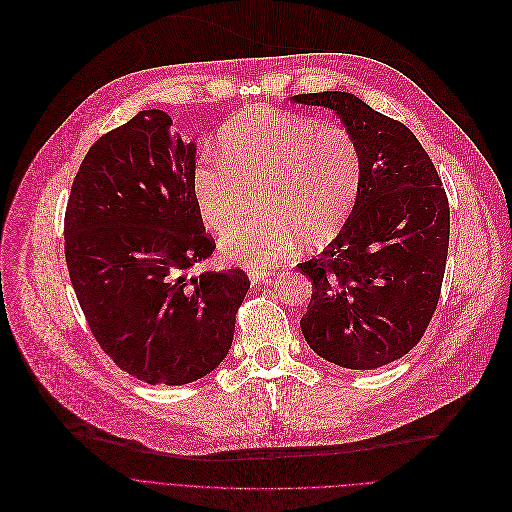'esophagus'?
I'll use <instances>...</instances> for the list:
<instances>
[{
	"label": "esophagus",
	"instance_id": "34e87169",
	"mask_svg": "<svg viewBox=\"0 0 512 512\" xmlns=\"http://www.w3.org/2000/svg\"><path fill=\"white\" fill-rule=\"evenodd\" d=\"M248 276H250V282H252V284H260V282H268V280H270V276H272V270L250 268V270H248Z\"/></svg>",
	"mask_w": 512,
	"mask_h": 512
}]
</instances>
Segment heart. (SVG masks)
Masks as SVG:
<instances>
[{
    "mask_svg": "<svg viewBox=\"0 0 512 512\" xmlns=\"http://www.w3.org/2000/svg\"><path fill=\"white\" fill-rule=\"evenodd\" d=\"M218 143L222 157H203L191 179L203 224L223 230L241 213L247 191L258 186L265 210L225 227L220 252L228 262L270 266L300 236L321 244L347 220L361 183V149L345 127L256 107L230 119Z\"/></svg>",
    "mask_w": 512,
    "mask_h": 512,
    "instance_id": "1",
    "label": "heart"
}]
</instances>
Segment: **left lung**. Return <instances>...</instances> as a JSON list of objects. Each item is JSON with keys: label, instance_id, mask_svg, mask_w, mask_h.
I'll return each mask as SVG.
<instances>
[{"label": "left lung", "instance_id": "left-lung-1", "mask_svg": "<svg viewBox=\"0 0 512 512\" xmlns=\"http://www.w3.org/2000/svg\"><path fill=\"white\" fill-rule=\"evenodd\" d=\"M290 100L335 111L361 149L347 222L321 254L298 264L313 282L302 335L339 367H383L418 345L438 306L450 242L446 191L416 135L355 94Z\"/></svg>", "mask_w": 512, "mask_h": 512}]
</instances>
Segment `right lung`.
<instances>
[{
	"mask_svg": "<svg viewBox=\"0 0 512 512\" xmlns=\"http://www.w3.org/2000/svg\"><path fill=\"white\" fill-rule=\"evenodd\" d=\"M163 111H141L102 135L74 177L64 252L88 327L129 375L183 385L228 355L250 288L240 268L187 270L212 256L195 208V143Z\"/></svg>",
	"mask_w": 512,
	"mask_h": 512,
	"instance_id": "right-lung-1",
	"label": "right lung"
}]
</instances>
